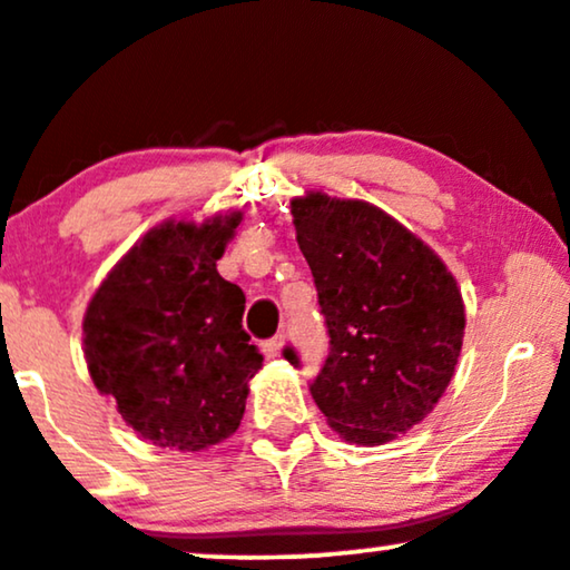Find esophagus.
<instances>
[{"instance_id": "34e87169", "label": "esophagus", "mask_w": 570, "mask_h": 570, "mask_svg": "<svg viewBox=\"0 0 570 570\" xmlns=\"http://www.w3.org/2000/svg\"><path fill=\"white\" fill-rule=\"evenodd\" d=\"M283 346H285V335L279 333V335H274V338L264 341L262 343V351H264L266 360H274V356H279V351H283Z\"/></svg>"}]
</instances>
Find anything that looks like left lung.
Segmentation results:
<instances>
[{
    "instance_id": "1",
    "label": "left lung",
    "mask_w": 570,
    "mask_h": 570,
    "mask_svg": "<svg viewBox=\"0 0 570 570\" xmlns=\"http://www.w3.org/2000/svg\"><path fill=\"white\" fill-rule=\"evenodd\" d=\"M291 214L330 335L314 402L351 444H385L417 425L452 381L465 335L460 287L377 206L306 193ZM285 360L298 364L296 351L285 348Z\"/></svg>"
}]
</instances>
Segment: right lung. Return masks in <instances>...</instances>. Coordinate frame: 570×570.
<instances>
[{
  "label": "right lung",
  "mask_w": 570,
  "mask_h": 570,
  "mask_svg": "<svg viewBox=\"0 0 570 570\" xmlns=\"http://www.w3.org/2000/svg\"><path fill=\"white\" fill-rule=\"evenodd\" d=\"M243 214L164 222L110 269L83 314L97 391L142 439L200 452L240 425L264 356L243 330L245 296L216 262Z\"/></svg>",
  "instance_id": "obj_1"
}]
</instances>
